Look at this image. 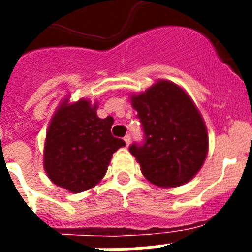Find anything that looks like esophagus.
Segmentation results:
<instances>
[{
	"label": "esophagus",
	"mask_w": 252,
	"mask_h": 252,
	"mask_svg": "<svg viewBox=\"0 0 252 252\" xmlns=\"http://www.w3.org/2000/svg\"><path fill=\"white\" fill-rule=\"evenodd\" d=\"M124 141H126V145L128 146L130 144V136L129 134H126V137H124Z\"/></svg>",
	"instance_id": "obj_1"
}]
</instances>
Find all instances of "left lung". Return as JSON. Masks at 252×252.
Masks as SVG:
<instances>
[{"mask_svg":"<svg viewBox=\"0 0 252 252\" xmlns=\"http://www.w3.org/2000/svg\"><path fill=\"white\" fill-rule=\"evenodd\" d=\"M144 129V144L129 152L150 183L179 187L197 174L208 153L207 126L186 91L158 81L145 93L130 96Z\"/></svg>","mask_w":252,"mask_h":252,"instance_id":"1","label":"left lung"}]
</instances>
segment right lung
<instances>
[{
    "label": "right lung",
    "instance_id": "add662e5",
    "mask_svg": "<svg viewBox=\"0 0 252 252\" xmlns=\"http://www.w3.org/2000/svg\"><path fill=\"white\" fill-rule=\"evenodd\" d=\"M64 100L51 120L44 144V168L53 183L78 193L106 175L112 154L126 146L111 134L114 119L98 118L86 99Z\"/></svg>",
    "mask_w": 252,
    "mask_h": 252
}]
</instances>
